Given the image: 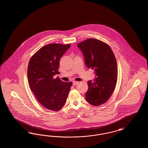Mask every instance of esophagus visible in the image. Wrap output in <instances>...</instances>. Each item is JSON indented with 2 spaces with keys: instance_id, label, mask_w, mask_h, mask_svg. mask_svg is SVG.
<instances>
[{
  "instance_id": "34e87169",
  "label": "esophagus",
  "mask_w": 148,
  "mask_h": 148,
  "mask_svg": "<svg viewBox=\"0 0 148 148\" xmlns=\"http://www.w3.org/2000/svg\"><path fill=\"white\" fill-rule=\"evenodd\" d=\"M79 84V81H74L73 82V85L74 86H76L77 85V84Z\"/></svg>"
}]
</instances>
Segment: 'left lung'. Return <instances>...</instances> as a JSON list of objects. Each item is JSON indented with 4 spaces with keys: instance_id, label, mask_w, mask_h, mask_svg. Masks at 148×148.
Returning <instances> with one entry per match:
<instances>
[{
    "instance_id": "1",
    "label": "left lung",
    "mask_w": 148,
    "mask_h": 148,
    "mask_svg": "<svg viewBox=\"0 0 148 148\" xmlns=\"http://www.w3.org/2000/svg\"><path fill=\"white\" fill-rule=\"evenodd\" d=\"M84 55L86 65L94 69V80L87 82V102L94 106L106 103L116 86L118 67L116 59L108 45L101 40L89 38L77 44Z\"/></svg>"
}]
</instances>
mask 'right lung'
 <instances>
[{"instance_id":"obj_1","label":"right lung","mask_w":148,"mask_h":148,"mask_svg":"<svg viewBox=\"0 0 148 148\" xmlns=\"http://www.w3.org/2000/svg\"><path fill=\"white\" fill-rule=\"evenodd\" d=\"M71 45L49 44L42 47L30 58L27 67L30 88L36 98L47 109L58 111L65 105L72 85L58 77L60 60Z\"/></svg>"}]
</instances>
